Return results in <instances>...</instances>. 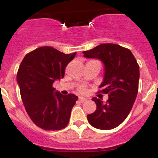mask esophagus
Returning a JSON list of instances; mask_svg holds the SVG:
<instances>
[{
	"label": "esophagus",
	"mask_w": 158,
	"mask_h": 158,
	"mask_svg": "<svg viewBox=\"0 0 158 158\" xmlns=\"http://www.w3.org/2000/svg\"><path fill=\"white\" fill-rule=\"evenodd\" d=\"M86 100H87L86 98L81 97H79V102H81V103L85 102Z\"/></svg>",
	"instance_id": "obj_1"
}]
</instances>
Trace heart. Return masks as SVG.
I'll use <instances>...</instances> for the list:
<instances>
[{
    "label": "heart",
    "instance_id": "heart-1",
    "mask_svg": "<svg viewBox=\"0 0 158 158\" xmlns=\"http://www.w3.org/2000/svg\"><path fill=\"white\" fill-rule=\"evenodd\" d=\"M79 90L80 93H85V91H86V88H85V86H84V85H81L79 88Z\"/></svg>",
    "mask_w": 158,
    "mask_h": 158
}]
</instances>
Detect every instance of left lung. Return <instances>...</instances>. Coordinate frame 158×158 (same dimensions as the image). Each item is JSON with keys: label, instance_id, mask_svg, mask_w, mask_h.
Returning a JSON list of instances; mask_svg holds the SVG:
<instances>
[{"label": "left lung", "instance_id": "left-lung-1", "mask_svg": "<svg viewBox=\"0 0 158 158\" xmlns=\"http://www.w3.org/2000/svg\"><path fill=\"white\" fill-rule=\"evenodd\" d=\"M85 58L99 59L104 64V77L99 88L108 94L103 101L92 98L97 110L87 116L92 126L110 130L122 123L131 111L137 93L139 79V65L131 50L118 44H102L88 51Z\"/></svg>", "mask_w": 158, "mask_h": 158}]
</instances>
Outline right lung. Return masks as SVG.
<instances>
[{
	"mask_svg": "<svg viewBox=\"0 0 158 158\" xmlns=\"http://www.w3.org/2000/svg\"><path fill=\"white\" fill-rule=\"evenodd\" d=\"M76 54L41 47L27 53L20 64L17 82L21 99L29 117L42 129L55 131L68 126L78 97L62 95L52 84L64 78L65 68Z\"/></svg>",
	"mask_w": 158,
	"mask_h": 158,
	"instance_id": "obj_1",
	"label": "right lung"
}]
</instances>
